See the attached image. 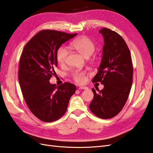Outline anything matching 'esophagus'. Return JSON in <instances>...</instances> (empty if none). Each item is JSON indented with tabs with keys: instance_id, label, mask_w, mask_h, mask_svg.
Wrapping results in <instances>:
<instances>
[{
	"instance_id": "1",
	"label": "esophagus",
	"mask_w": 153,
	"mask_h": 153,
	"mask_svg": "<svg viewBox=\"0 0 153 153\" xmlns=\"http://www.w3.org/2000/svg\"><path fill=\"white\" fill-rule=\"evenodd\" d=\"M88 87H79V89H83V90H87L88 89Z\"/></svg>"
}]
</instances>
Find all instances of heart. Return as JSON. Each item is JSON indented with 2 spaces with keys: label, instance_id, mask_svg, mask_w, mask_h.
<instances>
[{
  "label": "heart",
  "instance_id": "heart-1",
  "mask_svg": "<svg viewBox=\"0 0 153 153\" xmlns=\"http://www.w3.org/2000/svg\"><path fill=\"white\" fill-rule=\"evenodd\" d=\"M70 48L79 52L85 57L90 56L95 50V44L94 42L87 36H81L73 40L70 44ZM68 51L61 47L56 53V60L60 65H63L66 62L68 56ZM74 80L76 83L82 84L86 81V72L84 71H76L72 74Z\"/></svg>",
  "mask_w": 153,
  "mask_h": 153
}]
</instances>
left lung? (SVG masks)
I'll list each match as a JSON object with an SVG mask.
<instances>
[{"label":"left lung","instance_id":"obj_1","mask_svg":"<svg viewBox=\"0 0 153 153\" xmlns=\"http://www.w3.org/2000/svg\"><path fill=\"white\" fill-rule=\"evenodd\" d=\"M99 33L104 37V45L93 82H100L104 87L98 93L92 89L94 97L89 108L96 116L108 119L116 116L126 104L132 84L133 66L129 48L118 33L107 28Z\"/></svg>","mask_w":153,"mask_h":153}]
</instances>
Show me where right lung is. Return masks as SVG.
<instances>
[{
	"label": "right lung",
	"instance_id": "obj_1",
	"mask_svg": "<svg viewBox=\"0 0 153 153\" xmlns=\"http://www.w3.org/2000/svg\"><path fill=\"white\" fill-rule=\"evenodd\" d=\"M53 30H43L28 41L21 53L18 79L30 111L44 122L58 120L66 111L75 85L65 82L56 87L49 83L57 66L56 53L62 44L75 37Z\"/></svg>",
	"mask_w": 153,
	"mask_h": 153
}]
</instances>
